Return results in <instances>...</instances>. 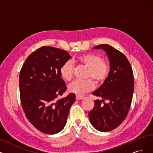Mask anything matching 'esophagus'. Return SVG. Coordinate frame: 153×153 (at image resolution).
Returning <instances> with one entry per match:
<instances>
[{
    "instance_id": "34e87169",
    "label": "esophagus",
    "mask_w": 153,
    "mask_h": 153,
    "mask_svg": "<svg viewBox=\"0 0 153 153\" xmlns=\"http://www.w3.org/2000/svg\"><path fill=\"white\" fill-rule=\"evenodd\" d=\"M84 98V97L83 95H76V100H81L83 99Z\"/></svg>"
}]
</instances>
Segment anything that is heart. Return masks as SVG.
Segmentation results:
<instances>
[{"label": "heart", "mask_w": 153, "mask_h": 153, "mask_svg": "<svg viewBox=\"0 0 153 153\" xmlns=\"http://www.w3.org/2000/svg\"><path fill=\"white\" fill-rule=\"evenodd\" d=\"M75 63L88 69L86 81L75 80L68 85L69 91L76 95H82L92 90L95 83L104 82L108 77L111 71V66L108 61L103 59V56L94 53H87L78 56ZM61 77L66 81H70L74 74V66L70 61H66L59 69Z\"/></svg>", "instance_id": "1"}]
</instances>
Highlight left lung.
Instances as JSON below:
<instances>
[{
  "label": "left lung",
  "instance_id": "obj_1",
  "mask_svg": "<svg viewBox=\"0 0 153 153\" xmlns=\"http://www.w3.org/2000/svg\"><path fill=\"white\" fill-rule=\"evenodd\" d=\"M94 48L105 50L111 71L102 86L93 92L94 95L102 98V100H94V107L88 116L97 130L108 132L120 126L129 112L134 91V75L129 60L123 53L105 44ZM105 100L109 103H105Z\"/></svg>",
  "mask_w": 153,
  "mask_h": 153
}]
</instances>
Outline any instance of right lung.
Returning a JSON list of instances; mask_svg holds the SVG:
<instances>
[{
    "label": "right lung",
    "mask_w": 153,
    "mask_h": 153,
    "mask_svg": "<svg viewBox=\"0 0 153 153\" xmlns=\"http://www.w3.org/2000/svg\"><path fill=\"white\" fill-rule=\"evenodd\" d=\"M71 58L69 53L51 46H42L30 54L19 75L22 108L27 119L39 131L54 134L66 123L75 95L58 99L66 90L59 69Z\"/></svg>",
    "instance_id": "right-lung-1"
}]
</instances>
